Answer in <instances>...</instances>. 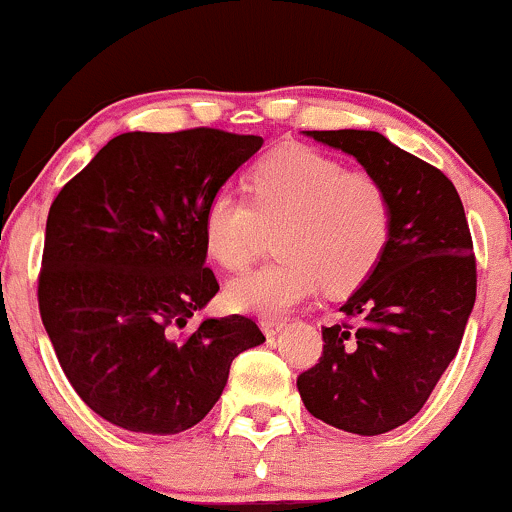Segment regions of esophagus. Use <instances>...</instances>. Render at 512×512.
<instances>
[{"mask_svg":"<svg viewBox=\"0 0 512 512\" xmlns=\"http://www.w3.org/2000/svg\"><path fill=\"white\" fill-rule=\"evenodd\" d=\"M260 327H262V332L267 334V337H276V334L284 330L286 325H284V320H274V317H262Z\"/></svg>","mask_w":512,"mask_h":512,"instance_id":"1","label":"esophagus"}]
</instances>
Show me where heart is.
<instances>
[{
  "instance_id": "obj_1",
  "label": "heart",
  "mask_w": 512,
  "mask_h": 512,
  "mask_svg": "<svg viewBox=\"0 0 512 512\" xmlns=\"http://www.w3.org/2000/svg\"><path fill=\"white\" fill-rule=\"evenodd\" d=\"M248 199L221 190L207 202L202 236L209 257L238 272L255 257L264 228H276L279 260L226 286L233 310L284 317L325 286L356 289L378 267L392 231L383 182L346 170L305 146L264 156L248 175Z\"/></svg>"
}]
</instances>
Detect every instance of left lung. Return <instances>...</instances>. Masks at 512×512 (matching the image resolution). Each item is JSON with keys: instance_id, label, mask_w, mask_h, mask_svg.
<instances>
[{"instance_id": "8db88e82", "label": "left lung", "mask_w": 512, "mask_h": 512, "mask_svg": "<svg viewBox=\"0 0 512 512\" xmlns=\"http://www.w3.org/2000/svg\"><path fill=\"white\" fill-rule=\"evenodd\" d=\"M383 182L392 231L378 267L322 327L320 361L298 375L315 419L358 436L407 424L460 349L477 298V262L455 185L370 129L308 132ZM357 317V325L349 319Z\"/></svg>"}]
</instances>
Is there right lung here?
<instances>
[{
  "label": "right lung",
  "mask_w": 512,
  "mask_h": 512,
  "mask_svg": "<svg viewBox=\"0 0 512 512\" xmlns=\"http://www.w3.org/2000/svg\"><path fill=\"white\" fill-rule=\"evenodd\" d=\"M262 137L223 129L127 132L62 187L45 226L38 305L57 361L84 402L132 433L173 436L219 402L233 358L264 334L207 317L202 216Z\"/></svg>",
  "instance_id": "right-lung-1"
}]
</instances>
